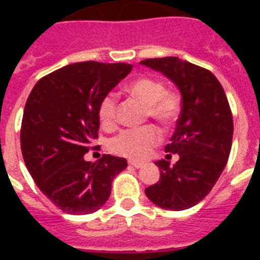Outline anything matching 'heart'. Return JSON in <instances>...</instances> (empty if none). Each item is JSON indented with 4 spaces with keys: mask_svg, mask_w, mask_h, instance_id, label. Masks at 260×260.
Returning a JSON list of instances; mask_svg holds the SVG:
<instances>
[{
    "mask_svg": "<svg viewBox=\"0 0 260 260\" xmlns=\"http://www.w3.org/2000/svg\"><path fill=\"white\" fill-rule=\"evenodd\" d=\"M152 112L160 120H169V118H173L175 116V106L173 105V102L167 98H162V100H158V101L154 104V108H152ZM146 151V148H139L138 152L143 154Z\"/></svg>",
    "mask_w": 260,
    "mask_h": 260,
    "instance_id": "1",
    "label": "heart"
}]
</instances>
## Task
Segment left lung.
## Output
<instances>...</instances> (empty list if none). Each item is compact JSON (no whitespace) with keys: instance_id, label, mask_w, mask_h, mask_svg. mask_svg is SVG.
<instances>
[{"instance_id":"8db88e82","label":"left lung","mask_w":260,"mask_h":260,"mask_svg":"<svg viewBox=\"0 0 260 260\" xmlns=\"http://www.w3.org/2000/svg\"><path fill=\"white\" fill-rule=\"evenodd\" d=\"M132 70L126 63H73L39 81L21 122L22 158L38 187L70 214L97 212L126 159L100 154L85 159L97 139L106 95Z\"/></svg>"}]
</instances>
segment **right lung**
<instances>
[{"instance_id":"1","label":"right lung","mask_w":260,"mask_h":260,"mask_svg":"<svg viewBox=\"0 0 260 260\" xmlns=\"http://www.w3.org/2000/svg\"><path fill=\"white\" fill-rule=\"evenodd\" d=\"M140 64L165 75L181 94L177 128L165 148L169 154L155 163L160 178L146 196L162 209H189L212 190L228 162L234 134L228 100L212 73L179 58Z\"/></svg>"}]
</instances>
